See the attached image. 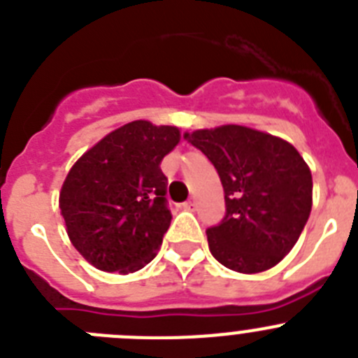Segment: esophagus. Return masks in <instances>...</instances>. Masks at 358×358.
<instances>
[{
  "instance_id": "esophagus-1",
  "label": "esophagus",
  "mask_w": 358,
  "mask_h": 358,
  "mask_svg": "<svg viewBox=\"0 0 358 358\" xmlns=\"http://www.w3.org/2000/svg\"><path fill=\"white\" fill-rule=\"evenodd\" d=\"M195 206H197V199H195V197H189L188 201L185 202V208H186V210L192 211V210H195Z\"/></svg>"
}]
</instances>
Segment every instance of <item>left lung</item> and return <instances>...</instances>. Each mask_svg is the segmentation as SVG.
Returning a JSON list of instances; mask_svg holds the SVG:
<instances>
[{
    "label": "left lung",
    "instance_id": "1",
    "mask_svg": "<svg viewBox=\"0 0 358 358\" xmlns=\"http://www.w3.org/2000/svg\"><path fill=\"white\" fill-rule=\"evenodd\" d=\"M217 169L226 217L208 245L224 267L264 273L296 245L312 210V172L289 141L243 125L185 134Z\"/></svg>",
    "mask_w": 358,
    "mask_h": 358
}]
</instances>
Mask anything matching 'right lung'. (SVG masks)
<instances>
[{"label":"right lung","instance_id":"1","mask_svg":"<svg viewBox=\"0 0 358 358\" xmlns=\"http://www.w3.org/2000/svg\"><path fill=\"white\" fill-rule=\"evenodd\" d=\"M179 141L173 125L136 120L73 164L59 208L73 248L93 267L129 274L154 260L172 220L159 163Z\"/></svg>","mask_w":358,"mask_h":358}]
</instances>
